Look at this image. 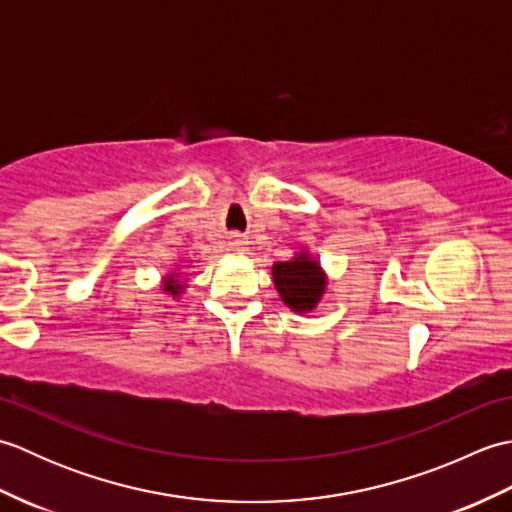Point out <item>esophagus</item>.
<instances>
[{"instance_id":"1","label":"esophagus","mask_w":512,"mask_h":512,"mask_svg":"<svg viewBox=\"0 0 512 512\" xmlns=\"http://www.w3.org/2000/svg\"><path fill=\"white\" fill-rule=\"evenodd\" d=\"M246 244H248L246 237L239 235V233H233L231 237H228V246H231V250H235V253H242Z\"/></svg>"}]
</instances>
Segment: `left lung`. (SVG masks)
Returning <instances> with one entry per match:
<instances>
[{"label": "left lung", "instance_id": "left-lung-1", "mask_svg": "<svg viewBox=\"0 0 512 512\" xmlns=\"http://www.w3.org/2000/svg\"><path fill=\"white\" fill-rule=\"evenodd\" d=\"M273 279L281 299L297 312L312 310L317 306L325 286L319 264L306 255H299L292 262L275 264Z\"/></svg>", "mask_w": 512, "mask_h": 512}]
</instances>
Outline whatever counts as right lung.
<instances>
[{
  "mask_svg": "<svg viewBox=\"0 0 512 512\" xmlns=\"http://www.w3.org/2000/svg\"><path fill=\"white\" fill-rule=\"evenodd\" d=\"M165 290L167 292H171V295H178V290H180V286L176 284V279H167V284H165Z\"/></svg>",
  "mask_w": 512,
  "mask_h": 512,
  "instance_id": "right-lung-1",
  "label": "right lung"
}]
</instances>
